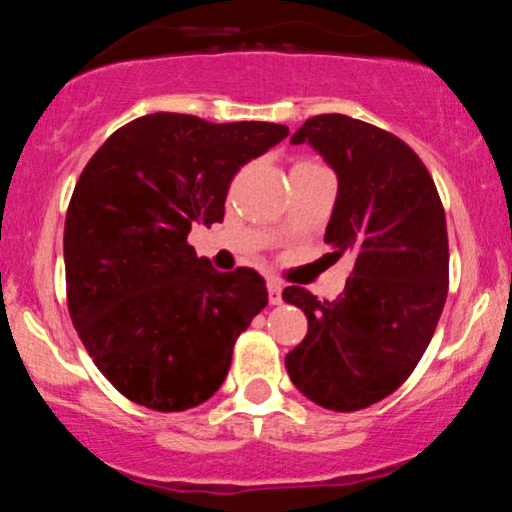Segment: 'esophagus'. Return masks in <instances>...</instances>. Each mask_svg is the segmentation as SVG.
I'll list each match as a JSON object with an SVG mask.
<instances>
[{"instance_id":"34e87169","label":"esophagus","mask_w":512,"mask_h":512,"mask_svg":"<svg viewBox=\"0 0 512 512\" xmlns=\"http://www.w3.org/2000/svg\"><path fill=\"white\" fill-rule=\"evenodd\" d=\"M282 289L284 286L277 282V279H269L267 282V291H269V303H274V306H277V303H282Z\"/></svg>"}]
</instances>
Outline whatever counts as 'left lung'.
Returning <instances> with one entry per match:
<instances>
[{
	"label": "left lung",
	"instance_id": "1",
	"mask_svg": "<svg viewBox=\"0 0 512 512\" xmlns=\"http://www.w3.org/2000/svg\"><path fill=\"white\" fill-rule=\"evenodd\" d=\"M291 143L311 145L338 177L325 243L338 257L350 250L355 267L335 301L284 289L308 318L286 372L318 406L362 411L411 376L435 333L449 279L445 209L420 157L372 123L313 116Z\"/></svg>",
	"mask_w": 512,
	"mask_h": 512
}]
</instances>
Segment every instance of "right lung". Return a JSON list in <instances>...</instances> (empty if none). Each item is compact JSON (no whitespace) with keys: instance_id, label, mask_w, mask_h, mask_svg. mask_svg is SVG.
<instances>
[{"instance_id":"right-lung-1","label":"right lung","mask_w":512,"mask_h":512,"mask_svg":"<svg viewBox=\"0 0 512 512\" xmlns=\"http://www.w3.org/2000/svg\"><path fill=\"white\" fill-rule=\"evenodd\" d=\"M286 136L282 123L160 111L119 128L84 167L65 218L67 308L131 401L187 411L226 381L267 286L250 267L213 269L187 235L221 223L233 174Z\"/></svg>"}]
</instances>
